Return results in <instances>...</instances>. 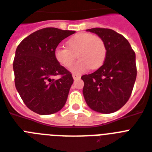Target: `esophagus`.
Segmentation results:
<instances>
[{
    "label": "esophagus",
    "mask_w": 152,
    "mask_h": 152,
    "mask_svg": "<svg viewBox=\"0 0 152 152\" xmlns=\"http://www.w3.org/2000/svg\"><path fill=\"white\" fill-rule=\"evenodd\" d=\"M72 77H73L74 80H77V79L80 78V75H78V74H72Z\"/></svg>",
    "instance_id": "obj_1"
}]
</instances>
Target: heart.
<instances>
[{
  "label": "heart",
  "instance_id": "b5f03b06",
  "mask_svg": "<svg viewBox=\"0 0 152 152\" xmlns=\"http://www.w3.org/2000/svg\"><path fill=\"white\" fill-rule=\"evenodd\" d=\"M66 45L68 48L57 46L55 49V59L63 67L69 68L76 54L79 61L71 68V71L75 73H82L90 68L99 69L106 59L105 42L99 36L91 33L80 32L71 37Z\"/></svg>",
  "mask_w": 152,
  "mask_h": 152
}]
</instances>
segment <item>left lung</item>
Masks as SVG:
<instances>
[{
	"label": "left lung",
	"instance_id": "left-lung-1",
	"mask_svg": "<svg viewBox=\"0 0 152 152\" xmlns=\"http://www.w3.org/2000/svg\"><path fill=\"white\" fill-rule=\"evenodd\" d=\"M105 42L106 56L103 64L93 73L83 75V94L93 110L110 113L129 99L137 78L136 54L125 37L102 27L88 29Z\"/></svg>",
	"mask_w": 152,
	"mask_h": 152
}]
</instances>
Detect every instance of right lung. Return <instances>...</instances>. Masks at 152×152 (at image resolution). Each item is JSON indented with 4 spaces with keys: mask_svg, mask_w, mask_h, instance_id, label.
<instances>
[{
    "mask_svg": "<svg viewBox=\"0 0 152 152\" xmlns=\"http://www.w3.org/2000/svg\"><path fill=\"white\" fill-rule=\"evenodd\" d=\"M75 31L46 27L23 40L13 61L16 90L25 105L41 115L63 108L73 83L71 72L56 61L58 44ZM59 75L58 79L53 76Z\"/></svg>",
    "mask_w": 152,
    "mask_h": 152,
    "instance_id": "obj_1",
    "label": "right lung"
}]
</instances>
